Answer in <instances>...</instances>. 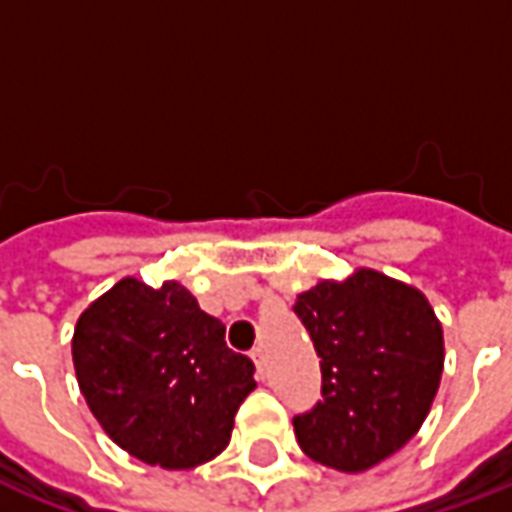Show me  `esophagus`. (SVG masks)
Masks as SVG:
<instances>
[{"instance_id":"34e87169","label":"esophagus","mask_w":512,"mask_h":512,"mask_svg":"<svg viewBox=\"0 0 512 512\" xmlns=\"http://www.w3.org/2000/svg\"><path fill=\"white\" fill-rule=\"evenodd\" d=\"M252 362H255L257 367V376H266V354H263V348H255V351H252Z\"/></svg>"}]
</instances>
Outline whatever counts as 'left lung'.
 Instances as JSON below:
<instances>
[{"label": "left lung", "mask_w": 512, "mask_h": 512, "mask_svg": "<svg viewBox=\"0 0 512 512\" xmlns=\"http://www.w3.org/2000/svg\"><path fill=\"white\" fill-rule=\"evenodd\" d=\"M321 356L323 400L293 417L299 447L337 472H365L428 417L444 334L425 293L373 268L323 279L293 304Z\"/></svg>", "instance_id": "left-lung-1"}]
</instances>
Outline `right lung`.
Listing matches in <instances>:
<instances>
[{
    "instance_id": "1",
    "label": "right lung",
    "mask_w": 512,
    "mask_h": 512,
    "mask_svg": "<svg viewBox=\"0 0 512 512\" xmlns=\"http://www.w3.org/2000/svg\"><path fill=\"white\" fill-rule=\"evenodd\" d=\"M73 367L87 406L128 455L194 469L230 444L255 365L180 282L126 277L79 315Z\"/></svg>"
}]
</instances>
